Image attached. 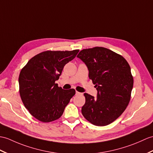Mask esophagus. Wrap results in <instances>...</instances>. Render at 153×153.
Returning a JSON list of instances; mask_svg holds the SVG:
<instances>
[{
    "instance_id": "1",
    "label": "esophagus",
    "mask_w": 153,
    "mask_h": 153,
    "mask_svg": "<svg viewBox=\"0 0 153 153\" xmlns=\"http://www.w3.org/2000/svg\"><path fill=\"white\" fill-rule=\"evenodd\" d=\"M76 95H79V94H81V93H79V92H78V91H76Z\"/></svg>"
}]
</instances>
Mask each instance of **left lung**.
Wrapping results in <instances>:
<instances>
[{
	"label": "left lung",
	"instance_id": "1",
	"mask_svg": "<svg viewBox=\"0 0 153 153\" xmlns=\"http://www.w3.org/2000/svg\"><path fill=\"white\" fill-rule=\"evenodd\" d=\"M77 57L87 65L97 98L84 93L81 113L96 126L108 125L121 115L129 104L134 79L129 64L119 54L102 47L84 49Z\"/></svg>",
	"mask_w": 153,
	"mask_h": 153
}]
</instances>
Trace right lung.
<instances>
[{"label": "right lung", "mask_w": 153, "mask_h": 153, "mask_svg": "<svg viewBox=\"0 0 153 153\" xmlns=\"http://www.w3.org/2000/svg\"><path fill=\"white\" fill-rule=\"evenodd\" d=\"M79 49L45 51L31 58L19 76V94L28 111L36 119L49 123L59 119L76 94L74 88L64 90L55 81L64 66L76 57Z\"/></svg>", "instance_id": "right-lung-1"}]
</instances>
